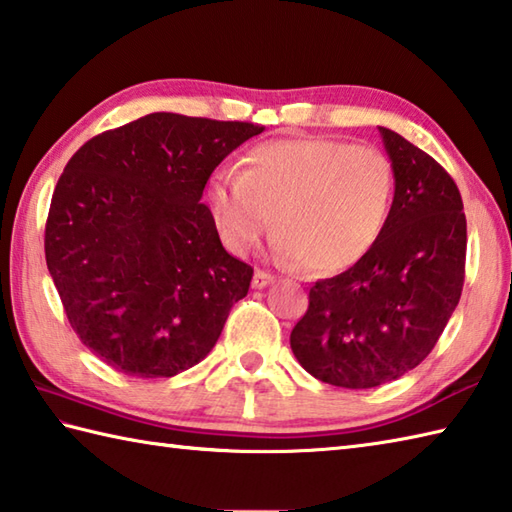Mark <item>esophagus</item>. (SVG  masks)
<instances>
[{
  "instance_id": "esophagus-1",
  "label": "esophagus",
  "mask_w": 512,
  "mask_h": 512,
  "mask_svg": "<svg viewBox=\"0 0 512 512\" xmlns=\"http://www.w3.org/2000/svg\"><path fill=\"white\" fill-rule=\"evenodd\" d=\"M275 282V275H270V273H266V270H257L255 273V277H253V288H266V286H270Z\"/></svg>"
}]
</instances>
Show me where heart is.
<instances>
[{"instance_id":"obj_1","label":"heart","mask_w":512,"mask_h":512,"mask_svg":"<svg viewBox=\"0 0 512 512\" xmlns=\"http://www.w3.org/2000/svg\"><path fill=\"white\" fill-rule=\"evenodd\" d=\"M393 195L395 170L382 150L310 137L250 148L242 170L210 177L206 204L235 255L262 242L273 215L277 257L335 273L373 248Z\"/></svg>"}]
</instances>
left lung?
<instances>
[{"mask_svg":"<svg viewBox=\"0 0 512 512\" xmlns=\"http://www.w3.org/2000/svg\"><path fill=\"white\" fill-rule=\"evenodd\" d=\"M395 170L388 222L342 275L317 282L290 333L306 373L342 388H375L435 348L459 304L466 266L462 195L433 157L379 126Z\"/></svg>","mask_w":512,"mask_h":512,"instance_id":"1","label":"left lung"}]
</instances>
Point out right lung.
Returning a JSON list of instances; mask_svg holds the SVG:
<instances>
[{
	"instance_id": "right-lung-1",
	"label": "right lung",
	"mask_w": 512,
	"mask_h": 512,
	"mask_svg": "<svg viewBox=\"0 0 512 512\" xmlns=\"http://www.w3.org/2000/svg\"><path fill=\"white\" fill-rule=\"evenodd\" d=\"M264 126L150 113L97 135L50 199L46 266L75 333L130 377H173L213 350L253 268L202 204L213 170Z\"/></svg>"
}]
</instances>
